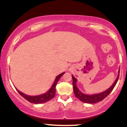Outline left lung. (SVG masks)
Listing matches in <instances>:
<instances>
[{"instance_id": "8db88e82", "label": "left lung", "mask_w": 127, "mask_h": 127, "mask_svg": "<svg viewBox=\"0 0 127 127\" xmlns=\"http://www.w3.org/2000/svg\"><path fill=\"white\" fill-rule=\"evenodd\" d=\"M119 73H120V71H119V74H118L116 80L114 82V84L111 86V87H109L108 89L104 91V92H101V93L93 95L85 94L79 91V89L77 88V86H76L77 79L72 75V81H72V86H73L74 93L75 95H76V97L77 99H79L81 101L83 102L84 103H87V104H95V103L99 102L101 101L103 99H105L108 95L112 92V91L114 89V87L115 86V85H116L117 82L118 81V79H119Z\"/></svg>"}]
</instances>
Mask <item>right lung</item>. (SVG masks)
<instances>
[{
  "label": "right lung",
  "mask_w": 127,
  "mask_h": 127,
  "mask_svg": "<svg viewBox=\"0 0 127 127\" xmlns=\"http://www.w3.org/2000/svg\"><path fill=\"white\" fill-rule=\"evenodd\" d=\"M64 74V72H63V73L59 74L58 76L56 77V79H55V82H54L53 84L52 85L51 88L50 89V90H49L47 92L43 94L36 95V96H30V95H27L20 92L17 89H17V91H18V93H19L23 98H25L26 100H27L28 102H30L34 103V104H42V103L46 102L49 101V100H50L51 99H52L53 98L55 97V93H56V84H57L58 82L60 77H61Z\"/></svg>",
  "instance_id": "1"
}]
</instances>
